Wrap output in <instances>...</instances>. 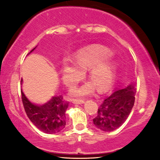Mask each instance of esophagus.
Returning a JSON list of instances; mask_svg holds the SVG:
<instances>
[{
	"instance_id": "34e87169",
	"label": "esophagus",
	"mask_w": 160,
	"mask_h": 160,
	"mask_svg": "<svg viewBox=\"0 0 160 160\" xmlns=\"http://www.w3.org/2000/svg\"><path fill=\"white\" fill-rule=\"evenodd\" d=\"M84 102V100H73V104L80 105V104H83Z\"/></svg>"
}]
</instances>
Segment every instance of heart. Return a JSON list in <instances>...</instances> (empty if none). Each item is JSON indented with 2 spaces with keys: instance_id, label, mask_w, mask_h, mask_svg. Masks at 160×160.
Instances as JSON below:
<instances>
[{
  "instance_id": "b5f03b06",
  "label": "heart",
  "mask_w": 160,
  "mask_h": 160,
  "mask_svg": "<svg viewBox=\"0 0 160 160\" xmlns=\"http://www.w3.org/2000/svg\"><path fill=\"white\" fill-rule=\"evenodd\" d=\"M112 52L102 46H92L76 54L75 61L64 58L61 67L62 79L68 87H73L84 76L87 69V76L89 82L82 86L72 89V97H84L92 95L97 87L98 90L108 89L114 81L116 68L111 60Z\"/></svg>"
}]
</instances>
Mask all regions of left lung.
<instances>
[{"mask_svg":"<svg viewBox=\"0 0 160 160\" xmlns=\"http://www.w3.org/2000/svg\"><path fill=\"white\" fill-rule=\"evenodd\" d=\"M136 88L130 83L123 89H116L100 105L93 119L96 128L105 132L117 130L128 119L135 102Z\"/></svg>","mask_w":160,"mask_h":160,"instance_id":"obj_1","label":"left lung"}]
</instances>
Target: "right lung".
Returning a JSON list of instances; mask_svg holds the SVG:
<instances>
[{
    "instance_id": "right-lung-1",
    "label": "right lung",
    "mask_w": 160,
    "mask_h": 160,
    "mask_svg": "<svg viewBox=\"0 0 160 160\" xmlns=\"http://www.w3.org/2000/svg\"><path fill=\"white\" fill-rule=\"evenodd\" d=\"M22 82V80H21V84ZM21 93L27 116L37 128L49 134L59 132L65 128L66 124L65 111L68 107V102L64 101L62 96H54L46 103L38 105L30 102L22 90Z\"/></svg>"
}]
</instances>
